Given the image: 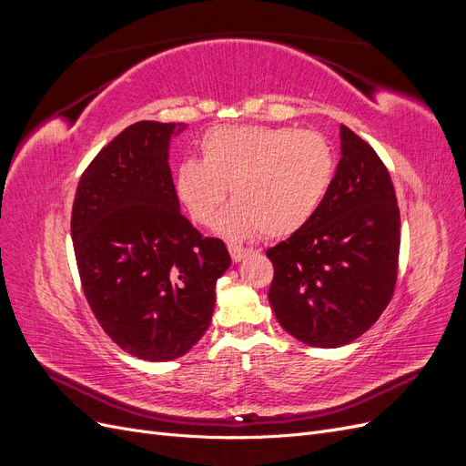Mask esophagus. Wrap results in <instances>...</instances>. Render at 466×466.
I'll use <instances>...</instances> for the list:
<instances>
[{
  "mask_svg": "<svg viewBox=\"0 0 466 466\" xmlns=\"http://www.w3.org/2000/svg\"><path fill=\"white\" fill-rule=\"evenodd\" d=\"M228 248H229V255H231L233 262H241V260L248 255V252H250V248H245V247H241V245H233V243H229Z\"/></svg>",
  "mask_w": 466,
  "mask_h": 466,
  "instance_id": "1",
  "label": "esophagus"
}]
</instances>
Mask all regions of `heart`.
<instances>
[{
	"label": "heart",
	"instance_id": "obj_1",
	"mask_svg": "<svg viewBox=\"0 0 466 466\" xmlns=\"http://www.w3.org/2000/svg\"><path fill=\"white\" fill-rule=\"evenodd\" d=\"M200 151L202 159L177 167V196L194 221L209 225L229 187L235 202L216 228L231 238L301 229L327 198L336 171L327 137L288 126H221L202 137Z\"/></svg>",
	"mask_w": 466,
	"mask_h": 466
}]
</instances>
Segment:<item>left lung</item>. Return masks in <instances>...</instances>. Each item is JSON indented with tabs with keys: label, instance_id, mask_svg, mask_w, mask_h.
I'll return each mask as SVG.
<instances>
[{
	"label": "left lung",
	"instance_id": "8db88e82",
	"mask_svg": "<svg viewBox=\"0 0 466 466\" xmlns=\"http://www.w3.org/2000/svg\"><path fill=\"white\" fill-rule=\"evenodd\" d=\"M342 157L317 214L268 248V299L278 322L307 346L354 342L385 311L399 270L400 211L385 163L340 126Z\"/></svg>",
	"mask_w": 466,
	"mask_h": 466
}]
</instances>
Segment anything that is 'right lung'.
<instances>
[{"label":"right lung","mask_w":466,"mask_h":466,"mask_svg":"<svg viewBox=\"0 0 466 466\" xmlns=\"http://www.w3.org/2000/svg\"><path fill=\"white\" fill-rule=\"evenodd\" d=\"M185 124L128 126L83 171L72 209L81 288L110 340L147 361L185 356L208 330L216 281L231 264L221 238L180 214L168 167Z\"/></svg>","instance_id":"right-lung-1"}]
</instances>
